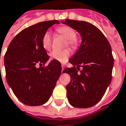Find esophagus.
<instances>
[{"mask_svg":"<svg viewBox=\"0 0 126 126\" xmlns=\"http://www.w3.org/2000/svg\"><path fill=\"white\" fill-rule=\"evenodd\" d=\"M64 66L62 65V72H63V71H64Z\"/></svg>","mask_w":126,"mask_h":126,"instance_id":"esophagus-1","label":"esophagus"}]
</instances>
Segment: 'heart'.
<instances>
[{
  "label": "heart",
  "instance_id": "obj_1",
  "mask_svg": "<svg viewBox=\"0 0 126 126\" xmlns=\"http://www.w3.org/2000/svg\"><path fill=\"white\" fill-rule=\"evenodd\" d=\"M57 32L66 39V45L72 48H76L78 45V39L77 38L76 31L69 26H61L57 29ZM42 45L43 48L49 51L52 48V37L49 32H45L42 39ZM71 55L69 49H66L63 51H53L50 54L52 60H57L61 63H64L68 60Z\"/></svg>",
  "mask_w": 126,
  "mask_h": 126
}]
</instances>
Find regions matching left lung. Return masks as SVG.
<instances>
[{
    "mask_svg": "<svg viewBox=\"0 0 126 126\" xmlns=\"http://www.w3.org/2000/svg\"><path fill=\"white\" fill-rule=\"evenodd\" d=\"M62 22L76 30L82 39L69 60L73 66L63 71L71 78L66 86L67 98L74 107L89 108L102 98L110 84L113 66L111 47L101 30L89 22L69 19ZM80 67L82 69L78 73Z\"/></svg>",
    "mask_w": 126,
    "mask_h": 126,
    "instance_id": "obj_1",
    "label": "left lung"
}]
</instances>
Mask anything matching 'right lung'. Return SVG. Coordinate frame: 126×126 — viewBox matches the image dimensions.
I'll list each match as a JSON object with an SVG mask.
<instances>
[{"label":"right lung","instance_id":"1","mask_svg":"<svg viewBox=\"0 0 126 126\" xmlns=\"http://www.w3.org/2000/svg\"><path fill=\"white\" fill-rule=\"evenodd\" d=\"M58 20L45 21L22 30L10 42L4 57L6 80L16 97L28 106L45 104L62 73L60 62L49 59L42 45L47 30Z\"/></svg>","mask_w":126,"mask_h":126}]
</instances>
